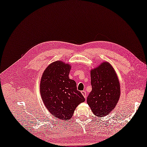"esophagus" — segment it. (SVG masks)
<instances>
[{
  "mask_svg": "<svg viewBox=\"0 0 147 147\" xmlns=\"http://www.w3.org/2000/svg\"><path fill=\"white\" fill-rule=\"evenodd\" d=\"M81 93H82V94L83 95H84V97L85 98H86L87 95H86V91H81Z\"/></svg>",
  "mask_w": 147,
  "mask_h": 147,
  "instance_id": "34e87169",
  "label": "esophagus"
}]
</instances>
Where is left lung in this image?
<instances>
[{
  "label": "left lung",
  "instance_id": "left-lung-1",
  "mask_svg": "<svg viewBox=\"0 0 147 147\" xmlns=\"http://www.w3.org/2000/svg\"><path fill=\"white\" fill-rule=\"evenodd\" d=\"M92 91L87 103L97 117L107 115L115 107L120 97V84L112 66L102 62L91 71Z\"/></svg>",
  "mask_w": 147,
  "mask_h": 147
}]
</instances>
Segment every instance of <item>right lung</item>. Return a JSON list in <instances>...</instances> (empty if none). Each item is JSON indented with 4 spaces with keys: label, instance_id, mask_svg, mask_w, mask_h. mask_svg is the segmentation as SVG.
Instances as JSON below:
<instances>
[{
    "label": "right lung",
    "instance_id": "add662e5",
    "mask_svg": "<svg viewBox=\"0 0 147 147\" xmlns=\"http://www.w3.org/2000/svg\"><path fill=\"white\" fill-rule=\"evenodd\" d=\"M71 66L57 61L43 72L40 82V93L44 105L51 114L68 121L80 103L85 99L77 89L76 83L69 78Z\"/></svg>",
    "mask_w": 147,
    "mask_h": 147
}]
</instances>
